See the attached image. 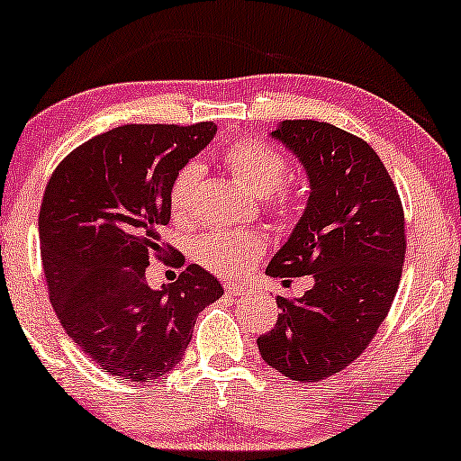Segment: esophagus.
<instances>
[{"label":"esophagus","mask_w":461,"mask_h":461,"mask_svg":"<svg viewBox=\"0 0 461 461\" xmlns=\"http://www.w3.org/2000/svg\"><path fill=\"white\" fill-rule=\"evenodd\" d=\"M225 292L231 294V296H242V294L249 292V287L242 284H231L230 281V284H225Z\"/></svg>","instance_id":"1"}]
</instances>
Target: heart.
I'll return each instance as SVG.
<instances>
[{
    "label": "heart",
    "instance_id": "b5f03b06",
    "mask_svg": "<svg viewBox=\"0 0 461 461\" xmlns=\"http://www.w3.org/2000/svg\"><path fill=\"white\" fill-rule=\"evenodd\" d=\"M221 160L234 176V180L255 197H264L266 206L275 216H285L292 208V195L281 186L290 176L285 157L259 140H240L227 146ZM202 180L197 165H185L171 180L167 193V208L171 219L186 223L193 216L195 191ZM266 249L264 238L255 231H212L199 238L195 258L203 268L221 276L245 275L262 258Z\"/></svg>",
    "mask_w": 461,
    "mask_h": 461
}]
</instances>
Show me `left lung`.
Listing matches in <instances>:
<instances>
[{"label": "left lung", "mask_w": 461, "mask_h": 461, "mask_svg": "<svg viewBox=\"0 0 461 461\" xmlns=\"http://www.w3.org/2000/svg\"><path fill=\"white\" fill-rule=\"evenodd\" d=\"M273 137L301 158L312 193L266 273L312 275L313 287L301 298L276 296L279 320L258 348L285 378L320 382L354 363L389 313L406 219L384 163L360 137L315 120L281 122Z\"/></svg>", "instance_id": "obj_1"}]
</instances>
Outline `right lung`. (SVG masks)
Wrapping results in <instances>:
<instances>
[{"label": "right lung", "instance_id": "add662e5", "mask_svg": "<svg viewBox=\"0 0 461 461\" xmlns=\"http://www.w3.org/2000/svg\"><path fill=\"white\" fill-rule=\"evenodd\" d=\"M214 132L212 122L118 126L72 149L44 188L49 298L70 339L115 378L146 384L174 369L199 312L223 296L197 264L163 290L146 281L149 258L177 253L160 240L171 180Z\"/></svg>", "mask_w": 461, "mask_h": 461}]
</instances>
